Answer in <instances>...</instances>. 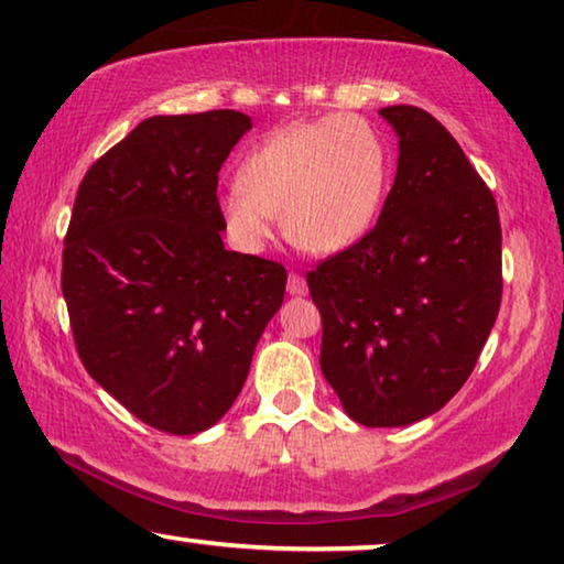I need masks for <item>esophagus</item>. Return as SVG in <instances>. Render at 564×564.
Returning a JSON list of instances; mask_svg holds the SVG:
<instances>
[{"mask_svg": "<svg viewBox=\"0 0 564 564\" xmlns=\"http://www.w3.org/2000/svg\"><path fill=\"white\" fill-rule=\"evenodd\" d=\"M288 292H290V295H295V297H303L305 292H307L305 276H300V274L292 272V274L288 276Z\"/></svg>", "mask_w": 564, "mask_h": 564, "instance_id": "1", "label": "esophagus"}]
</instances>
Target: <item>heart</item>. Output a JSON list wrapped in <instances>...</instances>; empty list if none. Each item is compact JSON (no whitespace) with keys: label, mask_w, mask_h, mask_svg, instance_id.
I'll use <instances>...</instances> for the list:
<instances>
[{"label":"heart","mask_w":564,"mask_h":564,"mask_svg":"<svg viewBox=\"0 0 564 564\" xmlns=\"http://www.w3.org/2000/svg\"><path fill=\"white\" fill-rule=\"evenodd\" d=\"M382 135L357 115H328L274 135L243 161L238 187L220 199L228 234L246 251L264 249L272 215L307 253H338L372 228L388 189Z\"/></svg>","instance_id":"1"}]
</instances>
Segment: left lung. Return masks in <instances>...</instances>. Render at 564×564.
<instances>
[{
  "mask_svg": "<svg viewBox=\"0 0 564 564\" xmlns=\"http://www.w3.org/2000/svg\"><path fill=\"white\" fill-rule=\"evenodd\" d=\"M380 115L400 156L377 226L307 272L323 377L372 429L408 426L457 395L503 292L498 205L465 151L421 107Z\"/></svg>",
  "mask_w": 564,
  "mask_h": 564,
  "instance_id": "1",
  "label": "left lung"
}]
</instances>
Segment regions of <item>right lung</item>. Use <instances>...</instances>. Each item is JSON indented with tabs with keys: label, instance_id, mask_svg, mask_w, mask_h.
<instances>
[{
	"label": "right lung",
	"instance_id": "add662e5",
	"mask_svg": "<svg viewBox=\"0 0 564 564\" xmlns=\"http://www.w3.org/2000/svg\"><path fill=\"white\" fill-rule=\"evenodd\" d=\"M251 128L236 110L156 115L84 174L61 290L91 380L174 436L218 423L280 311L288 272L228 251L218 172Z\"/></svg>",
	"mask_w": 564,
	"mask_h": 564
}]
</instances>
